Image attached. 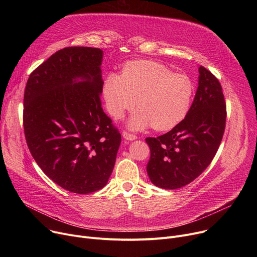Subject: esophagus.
Masks as SVG:
<instances>
[{"label":"esophagus","mask_w":257,"mask_h":257,"mask_svg":"<svg viewBox=\"0 0 257 257\" xmlns=\"http://www.w3.org/2000/svg\"><path fill=\"white\" fill-rule=\"evenodd\" d=\"M121 136H123V138H124L126 141H129V142L137 140V138H138V137L136 136V134L129 133V132H127V131H124L123 133H121Z\"/></svg>","instance_id":"1"}]
</instances>
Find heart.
<instances>
[{
  "label": "heart",
  "instance_id": "b5f03b06",
  "mask_svg": "<svg viewBox=\"0 0 257 257\" xmlns=\"http://www.w3.org/2000/svg\"><path fill=\"white\" fill-rule=\"evenodd\" d=\"M103 98L107 112L113 118L137 105L140 109L128 120L132 130L152 125L157 131H167L187 115L194 97V84L185 75L173 73L155 61L127 63L121 75L108 74L103 83Z\"/></svg>",
  "mask_w": 257,
  "mask_h": 257
}]
</instances>
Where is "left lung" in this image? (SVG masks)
Segmentation results:
<instances>
[{"mask_svg": "<svg viewBox=\"0 0 257 257\" xmlns=\"http://www.w3.org/2000/svg\"><path fill=\"white\" fill-rule=\"evenodd\" d=\"M225 123L222 86L201 65L196 96L184 119L164 136L146 139L151 151L147 165L151 182L166 190H175L200 176L219 149Z\"/></svg>", "mask_w": 257, "mask_h": 257, "instance_id": "left-lung-1", "label": "left lung"}]
</instances>
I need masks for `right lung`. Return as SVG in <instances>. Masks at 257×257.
<instances>
[{"instance_id": "add662e5", "label": "right lung", "mask_w": 257, "mask_h": 257, "mask_svg": "<svg viewBox=\"0 0 257 257\" xmlns=\"http://www.w3.org/2000/svg\"><path fill=\"white\" fill-rule=\"evenodd\" d=\"M102 59L97 48H64L31 73L25 88L29 150L51 180L76 194L107 184L121 141L101 106Z\"/></svg>"}]
</instances>
